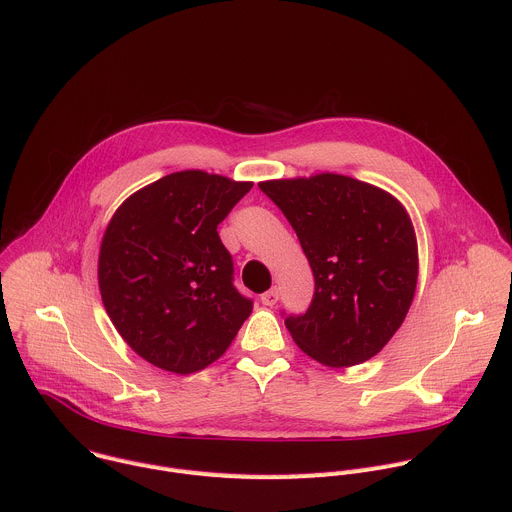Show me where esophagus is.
I'll list each match as a JSON object with an SVG mask.
<instances>
[{
    "mask_svg": "<svg viewBox=\"0 0 512 512\" xmlns=\"http://www.w3.org/2000/svg\"><path fill=\"white\" fill-rule=\"evenodd\" d=\"M277 300H280V290L277 288H271L265 294H261V304H265V306H275Z\"/></svg>",
    "mask_w": 512,
    "mask_h": 512,
    "instance_id": "esophagus-1",
    "label": "esophagus"
}]
</instances>
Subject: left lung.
I'll list each match as a JSON object with an SVG mask.
<instances>
[{
  "label": "left lung",
  "instance_id": "left-lung-1",
  "mask_svg": "<svg viewBox=\"0 0 512 512\" xmlns=\"http://www.w3.org/2000/svg\"><path fill=\"white\" fill-rule=\"evenodd\" d=\"M259 188L296 230L314 275L310 308L286 318L294 343L329 367L378 355L404 322L418 280L406 208L378 185L339 173L269 179Z\"/></svg>",
  "mask_w": 512,
  "mask_h": 512
}]
</instances>
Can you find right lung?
<instances>
[{"label": "right lung", "mask_w": 512, "mask_h": 512, "mask_svg": "<svg viewBox=\"0 0 512 512\" xmlns=\"http://www.w3.org/2000/svg\"><path fill=\"white\" fill-rule=\"evenodd\" d=\"M251 188L177 171L128 196L110 218L98 259L102 302L128 347L155 367L196 374L222 357L251 314L216 230Z\"/></svg>", "instance_id": "1"}]
</instances>
